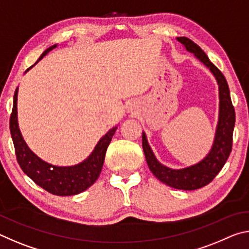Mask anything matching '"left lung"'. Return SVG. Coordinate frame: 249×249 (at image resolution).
Listing matches in <instances>:
<instances>
[{
    "label": "left lung",
    "mask_w": 249,
    "mask_h": 249,
    "mask_svg": "<svg viewBox=\"0 0 249 249\" xmlns=\"http://www.w3.org/2000/svg\"><path fill=\"white\" fill-rule=\"evenodd\" d=\"M178 41L182 44L188 52L193 53L201 62L208 67L214 74L218 83L220 90V116L215 134V140L212 149L206 157L195 166L184 169L174 170L161 165L151 151L147 142L146 135L142 133V149L148 163L150 171L156 178H158L169 187L180 190H196L209 184L215 178L216 175L224 167L233 146V130L235 126V109L231 104L229 84L224 75L218 70L205 53L196 43L187 37H178Z\"/></svg>",
    "instance_id": "1"
}]
</instances>
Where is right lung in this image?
Returning <instances> with one entry per match:
<instances>
[{"label":"right lung","instance_id":"1","mask_svg":"<svg viewBox=\"0 0 249 249\" xmlns=\"http://www.w3.org/2000/svg\"><path fill=\"white\" fill-rule=\"evenodd\" d=\"M57 45H53L45 50L39 57L43 59L50 50ZM36 62V64H37ZM33 67V66H32ZM29 68L26 70L28 71ZM18 89L15 90L13 109L10 117V130L12 140L14 142L15 155L19 167L31 178L34 182L46 191L56 196H74L81 193L93 184L99 178L102 170L105 153L112 141L116 127H113L101 138L94 150L84 161L71 167H57L49 165L33 153L24 142L22 134L19 132L18 123Z\"/></svg>","mask_w":249,"mask_h":249}]
</instances>
